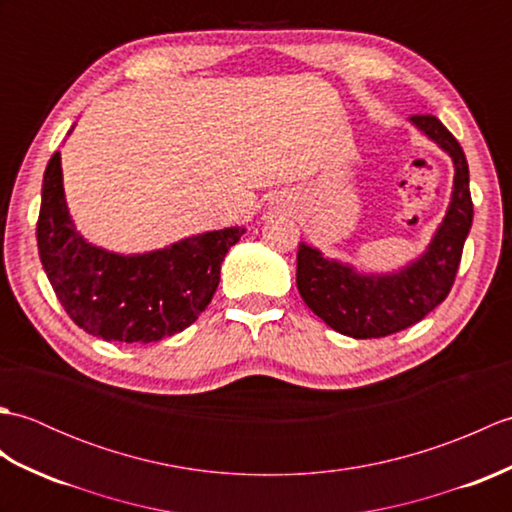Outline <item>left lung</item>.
Instances as JSON below:
<instances>
[{
	"label": "left lung",
	"instance_id": "left-lung-1",
	"mask_svg": "<svg viewBox=\"0 0 512 512\" xmlns=\"http://www.w3.org/2000/svg\"><path fill=\"white\" fill-rule=\"evenodd\" d=\"M409 123L453 160L451 200L422 255L391 273H367L325 257L306 242L297 253V288L319 319L352 339H380L418 323L447 299L462 248L473 224L469 165L458 140L436 116L416 114Z\"/></svg>",
	"mask_w": 512,
	"mask_h": 512
}]
</instances>
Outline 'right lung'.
<instances>
[{"mask_svg": "<svg viewBox=\"0 0 512 512\" xmlns=\"http://www.w3.org/2000/svg\"><path fill=\"white\" fill-rule=\"evenodd\" d=\"M244 233V226H228L149 253H114L76 231L59 151L43 173L37 222L41 266L70 319L103 341L156 343L189 328L211 303L228 248Z\"/></svg>", "mask_w": 512, "mask_h": 512, "instance_id": "obj_1", "label": "right lung"}]
</instances>
